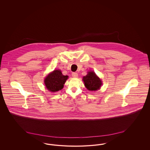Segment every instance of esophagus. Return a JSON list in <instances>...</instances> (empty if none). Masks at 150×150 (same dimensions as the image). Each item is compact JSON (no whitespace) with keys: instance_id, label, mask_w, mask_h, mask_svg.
I'll use <instances>...</instances> for the list:
<instances>
[{"instance_id":"esophagus-1","label":"esophagus","mask_w":150,"mask_h":150,"mask_svg":"<svg viewBox=\"0 0 150 150\" xmlns=\"http://www.w3.org/2000/svg\"><path fill=\"white\" fill-rule=\"evenodd\" d=\"M72 76L74 78H77L78 76V74L76 72H72Z\"/></svg>"}]
</instances>
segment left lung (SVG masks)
<instances>
[{
	"instance_id": "obj_1",
	"label": "left lung",
	"mask_w": 150,
	"mask_h": 150,
	"mask_svg": "<svg viewBox=\"0 0 150 150\" xmlns=\"http://www.w3.org/2000/svg\"><path fill=\"white\" fill-rule=\"evenodd\" d=\"M84 85L89 91H97L100 89L102 85V81L93 71H89L83 77Z\"/></svg>"
}]
</instances>
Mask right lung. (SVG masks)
<instances>
[{
    "mask_svg": "<svg viewBox=\"0 0 150 150\" xmlns=\"http://www.w3.org/2000/svg\"><path fill=\"white\" fill-rule=\"evenodd\" d=\"M67 75H64L59 70H54L45 79L44 83L46 88L50 92H57L64 88Z\"/></svg>",
    "mask_w": 150,
    "mask_h": 150,
    "instance_id": "1",
    "label": "right lung"
}]
</instances>
